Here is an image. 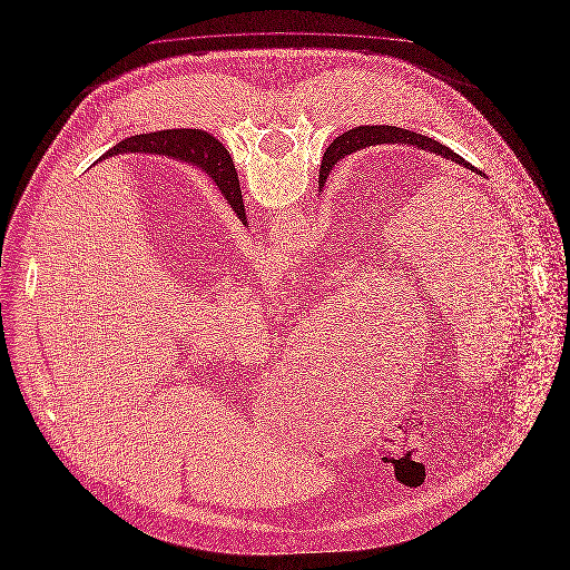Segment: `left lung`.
<instances>
[{"mask_svg": "<svg viewBox=\"0 0 570 570\" xmlns=\"http://www.w3.org/2000/svg\"><path fill=\"white\" fill-rule=\"evenodd\" d=\"M380 144H399V146L405 144V146H414V148H419V150H426L431 151V154H435V156H442V158L452 160V163H456V165H461V167H465V169H470V171L482 176V171L476 169L474 165H470L465 158H461L459 154H454V151L446 148V146L438 144L435 139H429V137L419 135V132H414V130H403V128H396V126H358V128H352V130L343 132L341 137H336V139L332 141V146H330L328 150H326V156H324V163H322L320 188L328 180L330 169H332V165H334L336 160L345 158L347 154L360 150V148L380 146ZM218 188H220V193H223V195L227 197V202H229V199H232V197H229V190H232V188H225V186H218ZM229 204H232V202H229Z\"/></svg>", "mask_w": 570, "mask_h": 570, "instance_id": "left-lung-1", "label": "left lung"}]
</instances>
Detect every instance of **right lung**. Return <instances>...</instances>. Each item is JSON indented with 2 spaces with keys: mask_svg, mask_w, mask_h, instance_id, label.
Masks as SVG:
<instances>
[{
  "mask_svg": "<svg viewBox=\"0 0 570 570\" xmlns=\"http://www.w3.org/2000/svg\"><path fill=\"white\" fill-rule=\"evenodd\" d=\"M151 135L160 139L165 150H171L169 154L178 156L181 160H190V163L199 165L212 180L216 181V186L232 188L229 202H232V206H236L234 202H236V197H242V193L234 160L212 135H208L206 130H199V128H178V130H165V132H151ZM165 140L168 141L167 147L164 146ZM135 150H139V146H132L130 141H121L120 146L107 151L102 158L121 154V151ZM238 216L244 218V212L238 210Z\"/></svg>",
  "mask_w": 570,
  "mask_h": 570,
  "instance_id": "right-lung-1",
  "label": "right lung"
}]
</instances>
